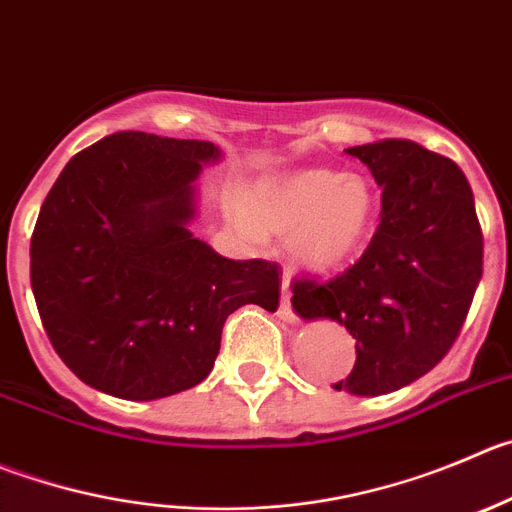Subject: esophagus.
<instances>
[{
	"label": "esophagus",
	"instance_id": "1",
	"mask_svg": "<svg viewBox=\"0 0 512 512\" xmlns=\"http://www.w3.org/2000/svg\"><path fill=\"white\" fill-rule=\"evenodd\" d=\"M278 315H280V321H285V323L298 321V318H295V313H293V308H290V283H288V280H283V303H280Z\"/></svg>",
	"mask_w": 512,
	"mask_h": 512
}]
</instances>
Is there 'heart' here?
<instances>
[{"label": "heart", "instance_id": "heart-1", "mask_svg": "<svg viewBox=\"0 0 512 512\" xmlns=\"http://www.w3.org/2000/svg\"><path fill=\"white\" fill-rule=\"evenodd\" d=\"M379 199L361 174L308 169L252 186L247 202L227 199V217L250 240L288 234L285 252L295 267L331 272L346 265L374 232Z\"/></svg>", "mask_w": 512, "mask_h": 512}]
</instances>
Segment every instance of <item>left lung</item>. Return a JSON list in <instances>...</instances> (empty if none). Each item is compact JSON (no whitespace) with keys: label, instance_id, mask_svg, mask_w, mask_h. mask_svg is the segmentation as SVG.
<instances>
[{"label":"left lung","instance_id":"1","mask_svg":"<svg viewBox=\"0 0 512 512\" xmlns=\"http://www.w3.org/2000/svg\"><path fill=\"white\" fill-rule=\"evenodd\" d=\"M381 186L379 229L343 275L293 285L303 321L356 338V364L333 389L379 396L432 371L455 343L482 278L475 197L455 161L414 141L346 148Z\"/></svg>","mask_w":512,"mask_h":512}]
</instances>
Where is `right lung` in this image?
I'll return each instance as SVG.
<instances>
[{"label": "right lung", "mask_w": 512, "mask_h": 512, "mask_svg": "<svg viewBox=\"0 0 512 512\" xmlns=\"http://www.w3.org/2000/svg\"><path fill=\"white\" fill-rule=\"evenodd\" d=\"M222 151L123 131L75 154L37 217L30 278L57 356L93 389L151 401L209 376L227 315L275 313L278 265L194 237L197 179Z\"/></svg>", "instance_id": "1"}]
</instances>
